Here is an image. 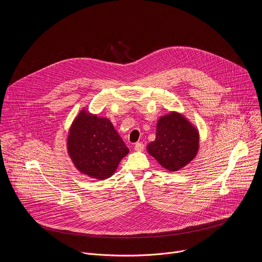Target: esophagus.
I'll list each match as a JSON object with an SVG mask.
<instances>
[{"label": "esophagus", "mask_w": 262, "mask_h": 262, "mask_svg": "<svg viewBox=\"0 0 262 262\" xmlns=\"http://www.w3.org/2000/svg\"><path fill=\"white\" fill-rule=\"evenodd\" d=\"M144 149V144L141 143V142H138L135 144V150L136 151H143Z\"/></svg>", "instance_id": "1"}]
</instances>
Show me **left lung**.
Listing matches in <instances>:
<instances>
[{
	"label": "left lung",
	"instance_id": "left-lung-1",
	"mask_svg": "<svg viewBox=\"0 0 262 262\" xmlns=\"http://www.w3.org/2000/svg\"><path fill=\"white\" fill-rule=\"evenodd\" d=\"M199 144L197 126L179 112L171 111L158 119L156 140L146 149L163 168L175 172L196 158Z\"/></svg>",
	"mask_w": 262,
	"mask_h": 262
}]
</instances>
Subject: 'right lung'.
Segmentation results:
<instances>
[{
    "mask_svg": "<svg viewBox=\"0 0 262 262\" xmlns=\"http://www.w3.org/2000/svg\"><path fill=\"white\" fill-rule=\"evenodd\" d=\"M67 154L76 169L103 180L113 175L129 149L106 117L82 108L73 119L66 141Z\"/></svg>",
    "mask_w": 262,
    "mask_h": 262,
    "instance_id": "1",
    "label": "right lung"
}]
</instances>
